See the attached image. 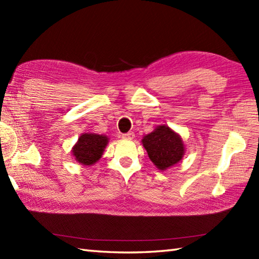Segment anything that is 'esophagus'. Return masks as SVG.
<instances>
[{
	"instance_id": "obj_1",
	"label": "esophagus",
	"mask_w": 259,
	"mask_h": 259,
	"mask_svg": "<svg viewBox=\"0 0 259 259\" xmlns=\"http://www.w3.org/2000/svg\"><path fill=\"white\" fill-rule=\"evenodd\" d=\"M134 137H135V133H133V131H129V133L122 135V138L124 139H134Z\"/></svg>"
}]
</instances>
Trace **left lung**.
<instances>
[{
	"label": "left lung",
	"instance_id": "8db88e82",
	"mask_svg": "<svg viewBox=\"0 0 259 259\" xmlns=\"http://www.w3.org/2000/svg\"><path fill=\"white\" fill-rule=\"evenodd\" d=\"M148 157L160 170L178 163L184 155L182 138L166 125H160L143 138Z\"/></svg>",
	"mask_w": 259,
	"mask_h": 259
}]
</instances>
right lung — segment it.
<instances>
[{"label": "right lung", "mask_w": 259, "mask_h": 259, "mask_svg": "<svg viewBox=\"0 0 259 259\" xmlns=\"http://www.w3.org/2000/svg\"><path fill=\"white\" fill-rule=\"evenodd\" d=\"M107 142L108 138L106 136L83 134L73 148V155L75 156L78 163L83 165H91L102 157Z\"/></svg>", "instance_id": "right-lung-1"}]
</instances>
